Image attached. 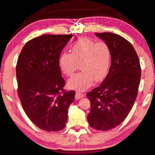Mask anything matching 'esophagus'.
Here are the masks:
<instances>
[{"mask_svg": "<svg viewBox=\"0 0 155 155\" xmlns=\"http://www.w3.org/2000/svg\"><path fill=\"white\" fill-rule=\"evenodd\" d=\"M84 96H85V94H81V92H77V93H76L75 97H76V99H77V100L81 99V98L83 97Z\"/></svg>", "mask_w": 155, "mask_h": 155, "instance_id": "obj_1", "label": "esophagus"}]
</instances>
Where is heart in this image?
<instances>
[{"mask_svg":"<svg viewBox=\"0 0 155 155\" xmlns=\"http://www.w3.org/2000/svg\"><path fill=\"white\" fill-rule=\"evenodd\" d=\"M71 53L63 52L59 58L61 72L71 77L79 64L82 71L68 81L69 88L83 91L95 82L102 81L108 74L112 60V52L104 42H96L89 38H81L70 47Z\"/></svg>","mask_w":155,"mask_h":155,"instance_id":"b5f03b06","label":"heart"}]
</instances>
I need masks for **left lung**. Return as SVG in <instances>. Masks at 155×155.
I'll return each instance as SVG.
<instances>
[{"label":"left lung","mask_w":155,"mask_h":155,"mask_svg":"<svg viewBox=\"0 0 155 155\" xmlns=\"http://www.w3.org/2000/svg\"><path fill=\"white\" fill-rule=\"evenodd\" d=\"M95 35L108 45L112 60L105 79L87 94L91 102L87 120L96 130L108 131L120 125L131 111L137 95L141 68L136 50L125 38L111 32Z\"/></svg>","instance_id":"obj_1"}]
</instances>
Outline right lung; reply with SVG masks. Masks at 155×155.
I'll return each instance as SVG.
<instances>
[{"instance_id": "right-lung-1", "label": "right lung", "mask_w": 155, "mask_h": 155, "mask_svg": "<svg viewBox=\"0 0 155 155\" xmlns=\"http://www.w3.org/2000/svg\"><path fill=\"white\" fill-rule=\"evenodd\" d=\"M72 35H44L27 42L16 66L18 93L34 124L47 131L65 127L74 91H66L59 66L61 52Z\"/></svg>"}]
</instances>
